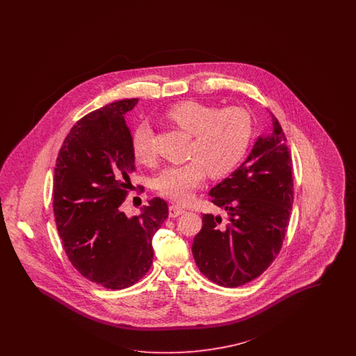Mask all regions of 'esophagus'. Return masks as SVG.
Wrapping results in <instances>:
<instances>
[{
	"label": "esophagus",
	"mask_w": 356,
	"mask_h": 356,
	"mask_svg": "<svg viewBox=\"0 0 356 356\" xmlns=\"http://www.w3.org/2000/svg\"><path fill=\"white\" fill-rule=\"evenodd\" d=\"M184 213V209L180 205H176V204H172V205L170 206V209H168V214L171 218H176V216H181Z\"/></svg>",
	"instance_id": "obj_1"
}]
</instances>
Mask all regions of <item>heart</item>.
<instances>
[{"instance_id":"b5f03b06","label":"heart","mask_w":356,"mask_h":356,"mask_svg":"<svg viewBox=\"0 0 356 356\" xmlns=\"http://www.w3.org/2000/svg\"><path fill=\"white\" fill-rule=\"evenodd\" d=\"M176 127L192 134L189 162L168 165L155 179L158 193L173 201H188L204 183L206 173L222 177L232 172L243 161L252 138V119L241 107L218 108L195 100L175 104L165 113ZM131 150L140 163L154 159L152 133L140 125L131 136Z\"/></svg>"}]
</instances>
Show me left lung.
<instances>
[{
  "label": "left lung",
  "mask_w": 356,
  "mask_h": 356,
  "mask_svg": "<svg viewBox=\"0 0 356 356\" xmlns=\"http://www.w3.org/2000/svg\"><path fill=\"white\" fill-rule=\"evenodd\" d=\"M273 131L259 137L247 161L210 191L226 211L202 216L194 237V261L206 278L223 287L256 280L280 253L289 226L293 180L287 138L271 113Z\"/></svg>",
  "instance_id": "obj_1"
}]
</instances>
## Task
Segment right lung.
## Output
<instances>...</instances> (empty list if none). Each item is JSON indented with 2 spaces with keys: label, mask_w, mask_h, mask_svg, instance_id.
I'll return each mask as SVG.
<instances>
[{
  "label": "right lung",
  "mask_w": 356,
  "mask_h": 356,
  "mask_svg": "<svg viewBox=\"0 0 356 356\" xmlns=\"http://www.w3.org/2000/svg\"><path fill=\"white\" fill-rule=\"evenodd\" d=\"M137 102H113L79 120L54 168V220L67 259L85 278L111 290L145 277L154 257L151 240L168 218V205L158 197L140 216H127L121 206L136 171L124 115Z\"/></svg>",
  "instance_id": "right-lung-1"
}]
</instances>
